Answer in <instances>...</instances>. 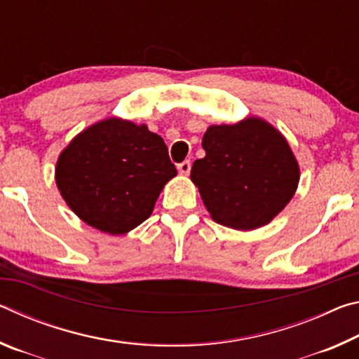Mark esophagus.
<instances>
[{
	"instance_id": "obj_1",
	"label": "esophagus",
	"mask_w": 359,
	"mask_h": 359,
	"mask_svg": "<svg viewBox=\"0 0 359 359\" xmlns=\"http://www.w3.org/2000/svg\"><path fill=\"white\" fill-rule=\"evenodd\" d=\"M177 169H179V172L180 174H190V169H191V163H190V160H185V161H182V163H179L177 165Z\"/></svg>"
}]
</instances>
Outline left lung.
<instances>
[{"mask_svg":"<svg viewBox=\"0 0 359 359\" xmlns=\"http://www.w3.org/2000/svg\"><path fill=\"white\" fill-rule=\"evenodd\" d=\"M191 180L214 222L250 231L269 223L299 184V165L280 131L263 118L212 125Z\"/></svg>","mask_w":359,"mask_h":359,"instance_id":"obj_1","label":"left lung"}]
</instances>
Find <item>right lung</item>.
Returning <instances> with one entry per match:
<instances>
[{
	"label": "right lung",
	"instance_id": "obj_1",
	"mask_svg": "<svg viewBox=\"0 0 359 359\" xmlns=\"http://www.w3.org/2000/svg\"><path fill=\"white\" fill-rule=\"evenodd\" d=\"M175 174L160 136L145 125L112 117L72 139L58 156L55 182L81 220L120 236L147 220Z\"/></svg>",
	"mask_w": 359,
	"mask_h": 359
}]
</instances>
